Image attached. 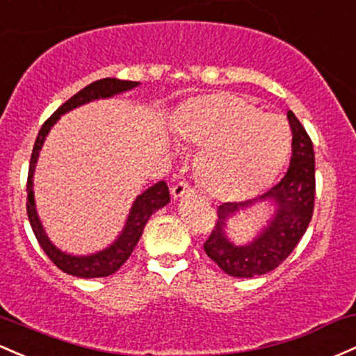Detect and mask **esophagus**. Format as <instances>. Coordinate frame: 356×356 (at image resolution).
<instances>
[{"mask_svg":"<svg viewBox=\"0 0 356 356\" xmlns=\"http://www.w3.org/2000/svg\"><path fill=\"white\" fill-rule=\"evenodd\" d=\"M194 189L187 182H177L174 187H172V199L177 201V199L187 196V194H193Z\"/></svg>","mask_w":356,"mask_h":356,"instance_id":"obj_1","label":"esophagus"}]
</instances>
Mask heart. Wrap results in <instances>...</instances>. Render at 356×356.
I'll list each match as a JSON object with an SVG mask.
<instances>
[{
    "label": "heart",
    "mask_w": 356,
    "mask_h": 356,
    "mask_svg": "<svg viewBox=\"0 0 356 356\" xmlns=\"http://www.w3.org/2000/svg\"><path fill=\"white\" fill-rule=\"evenodd\" d=\"M179 138L201 148L202 186L220 199H243L267 187L291 152L286 120L232 92H213L187 109Z\"/></svg>",
    "instance_id": "b5f03b06"
}]
</instances>
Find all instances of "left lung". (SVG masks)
Listing matches in <instances>:
<instances>
[{
	"label": "left lung",
	"mask_w": 356,
	"mask_h": 356,
	"mask_svg": "<svg viewBox=\"0 0 356 356\" xmlns=\"http://www.w3.org/2000/svg\"><path fill=\"white\" fill-rule=\"evenodd\" d=\"M287 118L292 130V157L282 181L252 201L221 204L216 226L204 243L206 255L232 277L250 279L272 272L298 247L311 222L316 191L314 150L294 113L289 111ZM260 202H272L276 206L274 216L248 244H233L225 235L227 221L240 210Z\"/></svg>",
	"instance_id": "obj_1"
}]
</instances>
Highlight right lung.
<instances>
[{
	"label": "right lung",
	"mask_w": 356,
	"mask_h": 356,
	"mask_svg": "<svg viewBox=\"0 0 356 356\" xmlns=\"http://www.w3.org/2000/svg\"><path fill=\"white\" fill-rule=\"evenodd\" d=\"M140 83L135 81H120L115 77H106V79H99L96 83H91L86 86L84 89H81L77 95H74L69 101H65L60 108L45 121L44 127L38 131L37 140H35L32 159H30V167H29V182H26V214H29L30 225L37 236V241L40 243V247L44 248L50 260L60 268L62 272L69 273V275L81 277V279H95V277H108L111 273H115L124 261L128 260V257L131 255L134 248L138 243L140 236H142L143 228H145L148 218L163 208L165 204L170 202L169 196V187L163 181L157 182L152 187H148L147 191H143L140 196L131 204L130 213H128L127 222H124L123 229L113 241L111 245H108L106 248L99 250V252L89 253V255H72V253L62 252L60 248H57L56 245L50 241V238L47 236L44 225H42L40 218H38L37 208H35V197H33V174L35 167H37L38 155H40L42 147L49 135V131L52 130L54 124L60 120L62 115L72 111V109L83 106V104L91 103V101L97 99H108L121 92H127L135 89Z\"/></svg>",
	"instance_id": "add662e5"
}]
</instances>
